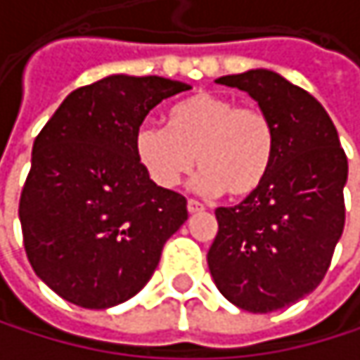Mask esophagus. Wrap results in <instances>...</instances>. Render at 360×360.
Returning a JSON list of instances; mask_svg holds the SVG:
<instances>
[{
	"label": "esophagus",
	"mask_w": 360,
	"mask_h": 360,
	"mask_svg": "<svg viewBox=\"0 0 360 360\" xmlns=\"http://www.w3.org/2000/svg\"><path fill=\"white\" fill-rule=\"evenodd\" d=\"M187 212L189 214H198V212H204V206L195 200H187Z\"/></svg>",
	"instance_id": "obj_1"
}]
</instances>
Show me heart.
Here are the masks:
<instances>
[{"label": "heart", "instance_id": "1", "mask_svg": "<svg viewBox=\"0 0 360 360\" xmlns=\"http://www.w3.org/2000/svg\"><path fill=\"white\" fill-rule=\"evenodd\" d=\"M137 162L158 187L171 189L193 169V187L214 195L246 198L266 181L277 135L258 108H242L217 94H198L167 112V129L141 124L133 137Z\"/></svg>", "mask_w": 360, "mask_h": 360}]
</instances>
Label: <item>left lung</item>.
Segmentation results:
<instances>
[{"label":"left lung","instance_id":"left-lung-1","mask_svg":"<svg viewBox=\"0 0 360 360\" xmlns=\"http://www.w3.org/2000/svg\"><path fill=\"white\" fill-rule=\"evenodd\" d=\"M217 83L246 91L273 120L277 152L258 191L217 208L208 269L219 292L250 313H271L311 294L344 231L348 160L325 108L281 75L256 68Z\"/></svg>","mask_w":360,"mask_h":360}]
</instances>
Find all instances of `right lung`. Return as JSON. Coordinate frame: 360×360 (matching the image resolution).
<instances>
[{
	"label": "right lung",
	"instance_id": "1",
	"mask_svg": "<svg viewBox=\"0 0 360 360\" xmlns=\"http://www.w3.org/2000/svg\"><path fill=\"white\" fill-rule=\"evenodd\" d=\"M187 89L110 75L66 96L37 135L18 217L33 271L64 300L100 311L133 298L187 221V200L150 179L133 150L148 112Z\"/></svg>",
	"mask_w": 360,
	"mask_h": 360
}]
</instances>
